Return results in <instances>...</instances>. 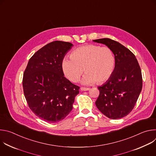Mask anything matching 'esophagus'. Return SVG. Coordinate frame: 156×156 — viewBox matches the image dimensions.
<instances>
[{"label": "esophagus", "instance_id": "obj_1", "mask_svg": "<svg viewBox=\"0 0 156 156\" xmlns=\"http://www.w3.org/2000/svg\"><path fill=\"white\" fill-rule=\"evenodd\" d=\"M81 91H88L90 90V87H81L80 88Z\"/></svg>", "mask_w": 156, "mask_h": 156}]
</instances>
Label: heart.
I'll return each mask as SVG.
<instances>
[{"label": "heart", "mask_w": 156, "mask_h": 156, "mask_svg": "<svg viewBox=\"0 0 156 156\" xmlns=\"http://www.w3.org/2000/svg\"><path fill=\"white\" fill-rule=\"evenodd\" d=\"M115 63L114 53L110 48L87 44L74 49L70 58H63L62 69L65 76L73 83H77L84 72L83 83L100 84L112 76Z\"/></svg>", "instance_id": "b5f03b06"}]
</instances>
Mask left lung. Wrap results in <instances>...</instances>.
<instances>
[{"mask_svg":"<svg viewBox=\"0 0 156 156\" xmlns=\"http://www.w3.org/2000/svg\"><path fill=\"white\" fill-rule=\"evenodd\" d=\"M94 41L110 48L116 60L112 76L98 87L99 95L96 105L109 119L123 118L134 108L142 90L143 78L140 65L133 53L119 42L109 38Z\"/></svg>","mask_w":156,"mask_h":156,"instance_id":"obj_1","label":"left lung"}]
</instances>
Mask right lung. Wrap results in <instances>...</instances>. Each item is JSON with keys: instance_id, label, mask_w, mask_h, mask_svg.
Instances as JSON below:
<instances>
[{"instance_id": "obj_1", "label": "right lung", "mask_w": 156, "mask_h": 156, "mask_svg": "<svg viewBox=\"0 0 156 156\" xmlns=\"http://www.w3.org/2000/svg\"><path fill=\"white\" fill-rule=\"evenodd\" d=\"M73 44L55 41L37 51L23 73V93L32 112L50 123L64 119L73 108L80 87L64 76L62 62Z\"/></svg>"}]
</instances>
